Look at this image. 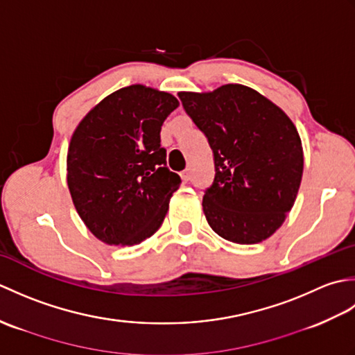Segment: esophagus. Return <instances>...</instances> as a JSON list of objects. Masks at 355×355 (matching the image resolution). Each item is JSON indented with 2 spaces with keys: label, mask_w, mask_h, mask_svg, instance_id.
I'll return each instance as SVG.
<instances>
[{
  "label": "esophagus",
  "mask_w": 355,
  "mask_h": 355,
  "mask_svg": "<svg viewBox=\"0 0 355 355\" xmlns=\"http://www.w3.org/2000/svg\"><path fill=\"white\" fill-rule=\"evenodd\" d=\"M180 175H182L183 182H189V180H191V169H184L182 173H180Z\"/></svg>",
  "instance_id": "esophagus-1"
}]
</instances>
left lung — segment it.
<instances>
[{"label":"left lung","instance_id":"1","mask_svg":"<svg viewBox=\"0 0 355 355\" xmlns=\"http://www.w3.org/2000/svg\"><path fill=\"white\" fill-rule=\"evenodd\" d=\"M178 97L214 153L215 178L202 197L209 225L236 244L267 239L282 225L302 180L296 126L267 97L239 84Z\"/></svg>","mask_w":355,"mask_h":355}]
</instances>
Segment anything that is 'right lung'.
<instances>
[{"instance_id": "right-lung-1", "label": "right lung", "mask_w": 355, "mask_h": 355, "mask_svg": "<svg viewBox=\"0 0 355 355\" xmlns=\"http://www.w3.org/2000/svg\"><path fill=\"white\" fill-rule=\"evenodd\" d=\"M178 107L169 93L120 88L82 119L67 155L79 216L110 245H134L160 229L180 175L166 166L162 125Z\"/></svg>"}]
</instances>
